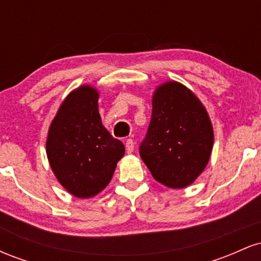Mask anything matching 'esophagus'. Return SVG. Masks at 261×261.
<instances>
[{"mask_svg":"<svg viewBox=\"0 0 261 261\" xmlns=\"http://www.w3.org/2000/svg\"><path fill=\"white\" fill-rule=\"evenodd\" d=\"M125 148H126L127 153H133L134 148H135L134 141H133V140H127L126 142H125Z\"/></svg>","mask_w":261,"mask_h":261,"instance_id":"34e87169","label":"esophagus"}]
</instances>
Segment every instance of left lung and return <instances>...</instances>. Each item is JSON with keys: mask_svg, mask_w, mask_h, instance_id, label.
I'll return each instance as SVG.
<instances>
[{"mask_svg": "<svg viewBox=\"0 0 261 261\" xmlns=\"http://www.w3.org/2000/svg\"><path fill=\"white\" fill-rule=\"evenodd\" d=\"M214 147V127L195 93L176 81L155 88L152 118L140 155L153 178L184 189L205 170Z\"/></svg>", "mask_w": 261, "mask_h": 261, "instance_id": "left-lung-1", "label": "left lung"}]
</instances>
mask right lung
I'll list each match as a JSON object with an SVG mask.
<instances>
[{"instance_id": "right-lung-1", "label": "right lung", "mask_w": 261, "mask_h": 261, "mask_svg": "<svg viewBox=\"0 0 261 261\" xmlns=\"http://www.w3.org/2000/svg\"><path fill=\"white\" fill-rule=\"evenodd\" d=\"M99 92L80 86L65 98L50 124L46 155L65 190L80 199L103 191L125 154L121 141L104 127L98 110Z\"/></svg>"}]
</instances>
